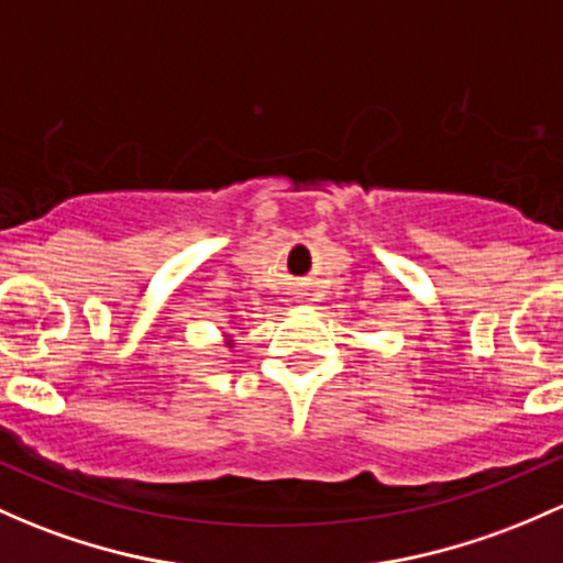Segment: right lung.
Segmentation results:
<instances>
[{
  "label": "right lung",
  "mask_w": 563,
  "mask_h": 563,
  "mask_svg": "<svg viewBox=\"0 0 563 563\" xmlns=\"http://www.w3.org/2000/svg\"><path fill=\"white\" fill-rule=\"evenodd\" d=\"M223 336H227V345H229V347H232V345H234V340H232V334H223Z\"/></svg>",
  "instance_id": "add662e5"
}]
</instances>
